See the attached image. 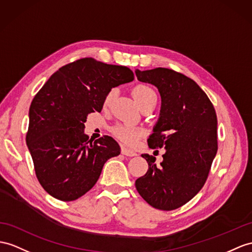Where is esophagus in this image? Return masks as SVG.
Segmentation results:
<instances>
[{
    "label": "esophagus",
    "instance_id": "esophagus-1",
    "mask_svg": "<svg viewBox=\"0 0 252 252\" xmlns=\"http://www.w3.org/2000/svg\"><path fill=\"white\" fill-rule=\"evenodd\" d=\"M122 154L125 155V156H128V157L137 156V153H134L133 151L128 150V149H126V147H123V149H122Z\"/></svg>",
    "mask_w": 252,
    "mask_h": 252
}]
</instances>
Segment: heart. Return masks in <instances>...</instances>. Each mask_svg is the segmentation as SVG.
Listing matches in <instances>:
<instances>
[{"mask_svg": "<svg viewBox=\"0 0 252 252\" xmlns=\"http://www.w3.org/2000/svg\"><path fill=\"white\" fill-rule=\"evenodd\" d=\"M116 94H118V90L116 89H112L111 91H109V93L105 97V100H103V106L108 107L115 98ZM132 94L134 99L137 100L140 107H142L146 102H149L151 100H157V95L155 93V91L144 84L137 85V87L133 89ZM113 132L116 137L123 141V142L129 145L136 143L141 137V134H142V130L129 125L115 126L113 128Z\"/></svg>", "mask_w": 252, "mask_h": 252, "instance_id": "b5f03b06", "label": "heart"}]
</instances>
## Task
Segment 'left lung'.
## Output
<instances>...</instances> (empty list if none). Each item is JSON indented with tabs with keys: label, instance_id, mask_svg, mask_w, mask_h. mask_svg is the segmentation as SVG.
<instances>
[{
	"label": "left lung",
	"instance_id": "obj_1",
	"mask_svg": "<svg viewBox=\"0 0 252 252\" xmlns=\"http://www.w3.org/2000/svg\"><path fill=\"white\" fill-rule=\"evenodd\" d=\"M136 76L160 94V114L147 143L165 150L160 167L155 157L142 154L149 170L136 181V188L151 206L172 211L204 186L218 150L217 115L199 85L180 72L158 67L136 69Z\"/></svg>",
	"mask_w": 252,
	"mask_h": 252
}]
</instances>
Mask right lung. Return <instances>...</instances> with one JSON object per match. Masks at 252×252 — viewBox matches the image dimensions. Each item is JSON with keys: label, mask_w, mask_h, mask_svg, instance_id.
Here are the masks:
<instances>
[{"label": "right lung", "mask_w": 252, "mask_h": 252, "mask_svg": "<svg viewBox=\"0 0 252 252\" xmlns=\"http://www.w3.org/2000/svg\"><path fill=\"white\" fill-rule=\"evenodd\" d=\"M134 79L126 66L80 59L55 71L31 103L27 144L37 180L61 201L82 197L98 181L108 159L120 155L116 141L84 133L88 114L100 112L112 88Z\"/></svg>", "instance_id": "1"}]
</instances>
